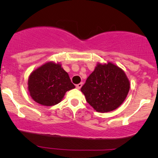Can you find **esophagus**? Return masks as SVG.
<instances>
[{
	"label": "esophagus",
	"instance_id": "esophagus-1",
	"mask_svg": "<svg viewBox=\"0 0 158 158\" xmlns=\"http://www.w3.org/2000/svg\"><path fill=\"white\" fill-rule=\"evenodd\" d=\"M81 86H82V83H79V84H78V85H77V89H80V88H81Z\"/></svg>",
	"mask_w": 158,
	"mask_h": 158
}]
</instances>
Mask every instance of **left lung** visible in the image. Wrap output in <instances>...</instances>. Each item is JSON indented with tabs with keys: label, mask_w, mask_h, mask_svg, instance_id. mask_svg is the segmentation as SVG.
Masks as SVG:
<instances>
[{
	"label": "left lung",
	"mask_w": 158,
	"mask_h": 158,
	"mask_svg": "<svg viewBox=\"0 0 158 158\" xmlns=\"http://www.w3.org/2000/svg\"><path fill=\"white\" fill-rule=\"evenodd\" d=\"M130 89L126 73L117 65L98 63L81 91L86 101L98 112L115 110L124 102Z\"/></svg>",
	"instance_id": "obj_1"
}]
</instances>
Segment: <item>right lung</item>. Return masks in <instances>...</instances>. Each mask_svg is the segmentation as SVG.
<instances>
[{
    "instance_id": "add662e5",
    "label": "right lung",
    "mask_w": 158,
    "mask_h": 158,
    "mask_svg": "<svg viewBox=\"0 0 158 158\" xmlns=\"http://www.w3.org/2000/svg\"><path fill=\"white\" fill-rule=\"evenodd\" d=\"M74 88L75 85L61 64L52 61L32 71L28 79V90L32 99L44 106L59 103L65 93Z\"/></svg>"
}]
</instances>
